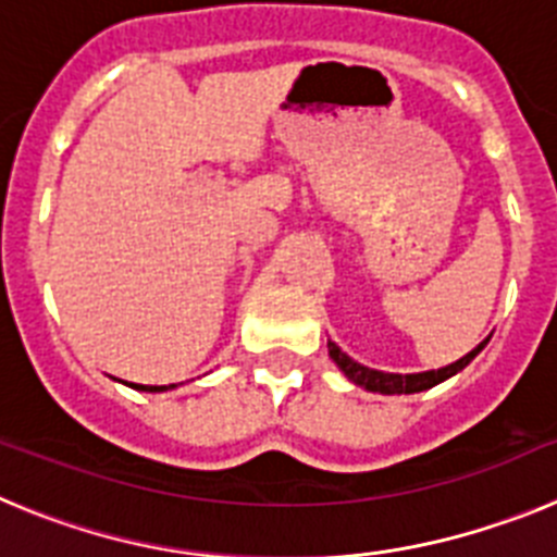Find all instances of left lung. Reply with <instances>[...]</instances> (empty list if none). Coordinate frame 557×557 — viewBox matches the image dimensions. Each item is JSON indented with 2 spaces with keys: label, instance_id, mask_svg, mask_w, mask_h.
<instances>
[{
  "label": "left lung",
  "instance_id": "obj_1",
  "mask_svg": "<svg viewBox=\"0 0 557 557\" xmlns=\"http://www.w3.org/2000/svg\"><path fill=\"white\" fill-rule=\"evenodd\" d=\"M488 343V339H485ZM485 343H480V346L474 348V351H469L466 357H460L457 362H451V366L446 368H437V371H424V373H385V371H373V368H366L359 366V362H354L348 354L339 351L337 346H334L332 339H329V357L337 362V368L343 373H346L348 379H351L354 385L366 387V391L371 393H385V396H401V393H421V391H430V387L441 385V382H446L449 376H455L457 371H462V368L469 366L471 359L476 357V354L485 348Z\"/></svg>",
  "mask_w": 557,
  "mask_h": 557
}]
</instances>
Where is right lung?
Here are the masks:
<instances>
[{
    "label": "right lung",
    "instance_id": "add662e5",
    "mask_svg": "<svg viewBox=\"0 0 557 557\" xmlns=\"http://www.w3.org/2000/svg\"><path fill=\"white\" fill-rule=\"evenodd\" d=\"M136 391H147V393H161V391H172L175 385H131Z\"/></svg>",
    "mask_w": 557,
    "mask_h": 557
}]
</instances>
